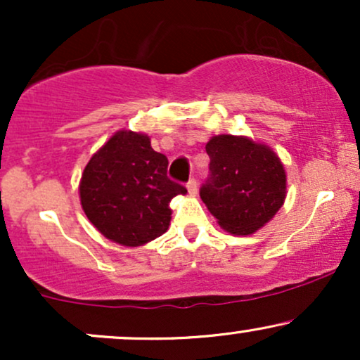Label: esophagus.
<instances>
[{"mask_svg":"<svg viewBox=\"0 0 360 360\" xmlns=\"http://www.w3.org/2000/svg\"><path fill=\"white\" fill-rule=\"evenodd\" d=\"M186 188H188V191H189V194H196L198 193V183H196V179H194V177H191V179L188 181V184H186Z\"/></svg>","mask_w":360,"mask_h":360,"instance_id":"obj_1","label":"esophagus"}]
</instances>
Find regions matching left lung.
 <instances>
[{"instance_id": "left-lung-1", "label": "left lung", "mask_w": 360, "mask_h": 360, "mask_svg": "<svg viewBox=\"0 0 360 360\" xmlns=\"http://www.w3.org/2000/svg\"><path fill=\"white\" fill-rule=\"evenodd\" d=\"M210 174L200 196L223 230L250 235L279 212L286 172L267 146L245 137L218 135L206 143Z\"/></svg>"}]
</instances>
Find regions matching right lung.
Instances as JSON below:
<instances>
[{"label": "right lung", "mask_w": 360, "mask_h": 360, "mask_svg": "<svg viewBox=\"0 0 360 360\" xmlns=\"http://www.w3.org/2000/svg\"><path fill=\"white\" fill-rule=\"evenodd\" d=\"M167 157L143 134L122 130L96 152L81 177L86 217L110 240L137 247L169 229V203L188 193L167 177Z\"/></svg>", "instance_id": "1"}]
</instances>
